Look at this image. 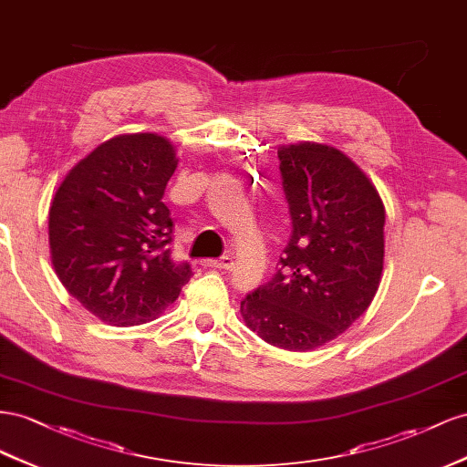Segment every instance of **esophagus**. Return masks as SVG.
Returning <instances> with one entry per match:
<instances>
[{
  "instance_id": "34e87169",
  "label": "esophagus",
  "mask_w": 467,
  "mask_h": 467,
  "mask_svg": "<svg viewBox=\"0 0 467 467\" xmlns=\"http://www.w3.org/2000/svg\"><path fill=\"white\" fill-rule=\"evenodd\" d=\"M203 265H207V268H217V270H233L234 262H233V258L224 256L221 260H207Z\"/></svg>"
}]
</instances>
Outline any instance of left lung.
I'll return each mask as SVG.
<instances>
[{
  "label": "left lung",
  "mask_w": 467,
  "mask_h": 467,
  "mask_svg": "<svg viewBox=\"0 0 467 467\" xmlns=\"http://www.w3.org/2000/svg\"><path fill=\"white\" fill-rule=\"evenodd\" d=\"M293 234L270 284L241 303L246 327L277 348L317 350L374 301L383 272L385 207L358 164L330 144L277 149Z\"/></svg>",
  "instance_id": "left-lung-1"
}]
</instances>
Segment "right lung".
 Here are the masks:
<instances>
[{"label":"right lung","mask_w":467,"mask_h":467,"mask_svg":"<svg viewBox=\"0 0 467 467\" xmlns=\"http://www.w3.org/2000/svg\"><path fill=\"white\" fill-rule=\"evenodd\" d=\"M178 162L170 139L125 132L74 164L52 199V268L105 325L154 321L190 282V265L171 262V219L162 203Z\"/></svg>","instance_id":"obj_1"}]
</instances>
